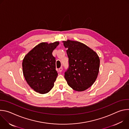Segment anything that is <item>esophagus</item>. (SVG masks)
Wrapping results in <instances>:
<instances>
[{
  "mask_svg": "<svg viewBox=\"0 0 129 129\" xmlns=\"http://www.w3.org/2000/svg\"><path fill=\"white\" fill-rule=\"evenodd\" d=\"M62 70H63V68H62V67H60V68L59 69V72H61L62 71Z\"/></svg>",
  "mask_w": 129,
  "mask_h": 129,
  "instance_id": "34e87169",
  "label": "esophagus"
}]
</instances>
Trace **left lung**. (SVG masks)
I'll return each mask as SVG.
<instances>
[{
    "label": "left lung",
    "mask_w": 129,
    "mask_h": 129,
    "mask_svg": "<svg viewBox=\"0 0 129 129\" xmlns=\"http://www.w3.org/2000/svg\"><path fill=\"white\" fill-rule=\"evenodd\" d=\"M67 48L69 67L65 73L68 85L77 91L90 87L97 79L100 60L97 53L86 45L76 41H63Z\"/></svg>",
    "instance_id": "obj_1"
}]
</instances>
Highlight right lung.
<instances>
[{"instance_id":"1","label":"right lung","mask_w":129,"mask_h":129,"mask_svg":"<svg viewBox=\"0 0 129 129\" xmlns=\"http://www.w3.org/2000/svg\"><path fill=\"white\" fill-rule=\"evenodd\" d=\"M59 44V41L40 43L30 50L23 60L24 78L37 92L47 93L54 86L58 73L56 70V60L52 52Z\"/></svg>"}]
</instances>
